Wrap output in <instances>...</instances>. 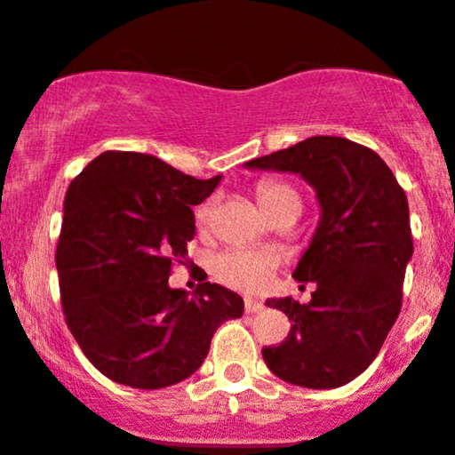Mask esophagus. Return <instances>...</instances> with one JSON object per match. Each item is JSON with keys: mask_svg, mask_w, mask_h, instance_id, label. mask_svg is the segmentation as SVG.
<instances>
[{"mask_svg": "<svg viewBox=\"0 0 455 455\" xmlns=\"http://www.w3.org/2000/svg\"><path fill=\"white\" fill-rule=\"evenodd\" d=\"M263 308H266V304L252 300V298H246V302H243V311L246 313H261Z\"/></svg>", "mask_w": 455, "mask_h": 455, "instance_id": "obj_1", "label": "esophagus"}]
</instances>
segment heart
<instances>
[{
	"label": "heart",
	"instance_id": "1",
	"mask_svg": "<svg viewBox=\"0 0 455 455\" xmlns=\"http://www.w3.org/2000/svg\"><path fill=\"white\" fill-rule=\"evenodd\" d=\"M257 196L267 216L274 218L278 213L291 212L300 216L302 196L296 188L284 181H259ZM213 207L216 201L207 198L194 212L198 228H207L212 224ZM278 269V257L272 251H246V248H231V251L220 252L212 263L213 276L227 287L237 291H259L272 283L274 274Z\"/></svg>",
	"mask_w": 455,
	"mask_h": 455
}]
</instances>
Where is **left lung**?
<instances>
[{
	"label": "left lung",
	"mask_w": 455,
	"mask_h": 455,
	"mask_svg": "<svg viewBox=\"0 0 455 455\" xmlns=\"http://www.w3.org/2000/svg\"><path fill=\"white\" fill-rule=\"evenodd\" d=\"M248 168L298 172L317 192L322 220L293 278L315 283L311 302L272 298L291 322L287 339L263 347L284 382L334 388L361 376L402 311L412 257L408 198L382 157L347 138H307L251 159Z\"/></svg>",
	"instance_id": "obj_1"
}]
</instances>
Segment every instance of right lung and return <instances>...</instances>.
<instances>
[{
	"label": "right lung",
	"mask_w": 455,
	"mask_h": 455,
	"mask_svg": "<svg viewBox=\"0 0 455 455\" xmlns=\"http://www.w3.org/2000/svg\"><path fill=\"white\" fill-rule=\"evenodd\" d=\"M220 177L196 179L155 155L106 151L68 186L56 266L68 331L103 376L164 388L203 365L213 332L242 317L231 289L168 287L196 233L194 204Z\"/></svg>",
	"instance_id": "obj_1"
}]
</instances>
